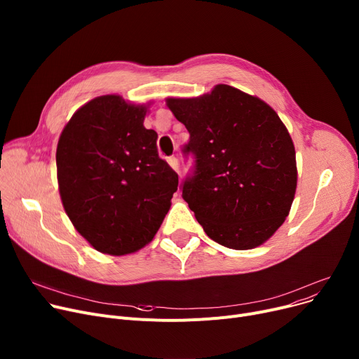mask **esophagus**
<instances>
[{
	"label": "esophagus",
	"instance_id": "esophagus-1",
	"mask_svg": "<svg viewBox=\"0 0 359 359\" xmlns=\"http://www.w3.org/2000/svg\"><path fill=\"white\" fill-rule=\"evenodd\" d=\"M168 163H170V166L172 168L174 171H177V172H178V159H177L175 156L168 158Z\"/></svg>",
	"mask_w": 359,
	"mask_h": 359
}]
</instances>
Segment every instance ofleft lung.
I'll list each match as a JSON object with an SVG mask.
<instances>
[{"label": "left lung", "mask_w": 359, "mask_h": 359, "mask_svg": "<svg viewBox=\"0 0 359 359\" xmlns=\"http://www.w3.org/2000/svg\"><path fill=\"white\" fill-rule=\"evenodd\" d=\"M196 156L182 197L210 239L238 250L265 243L285 222L296 196L292 139L261 98L226 83L200 97H168Z\"/></svg>", "instance_id": "8db88e82"}]
</instances>
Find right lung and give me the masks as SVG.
Listing matches in <instances>:
<instances>
[{
  "label": "right lung",
  "mask_w": 359,
  "mask_h": 359,
  "mask_svg": "<svg viewBox=\"0 0 359 359\" xmlns=\"http://www.w3.org/2000/svg\"><path fill=\"white\" fill-rule=\"evenodd\" d=\"M149 104L117 94L95 97L74 113L59 136L63 208L101 254L121 257L149 243L178 188V175L158 155V133L143 126Z\"/></svg>",
  "instance_id": "add662e5"
}]
</instances>
